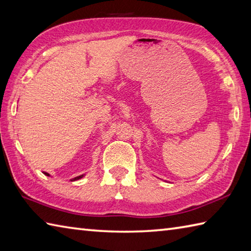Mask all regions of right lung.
Listing matches in <instances>:
<instances>
[{
  "mask_svg": "<svg viewBox=\"0 0 251 251\" xmlns=\"http://www.w3.org/2000/svg\"><path fill=\"white\" fill-rule=\"evenodd\" d=\"M44 175L45 176H50V175L48 172H44ZM84 176V175H81V176H75V177H74V178H71L70 181H76V180H80V178H82Z\"/></svg>",
  "mask_w": 251,
  "mask_h": 251,
  "instance_id": "right-lung-1",
  "label": "right lung"
}]
</instances>
